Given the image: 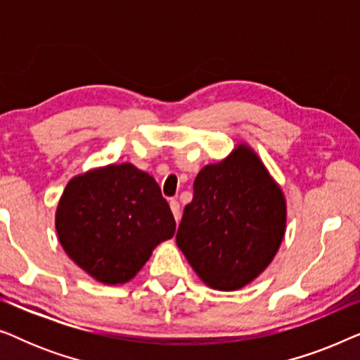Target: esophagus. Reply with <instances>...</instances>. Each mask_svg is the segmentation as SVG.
<instances>
[{
    "label": "esophagus",
    "instance_id": "obj_1",
    "mask_svg": "<svg viewBox=\"0 0 360 360\" xmlns=\"http://www.w3.org/2000/svg\"><path fill=\"white\" fill-rule=\"evenodd\" d=\"M170 210H172V213H174V216H175V221L176 223H179L180 221V203L176 200H170Z\"/></svg>",
    "mask_w": 360,
    "mask_h": 360
}]
</instances>
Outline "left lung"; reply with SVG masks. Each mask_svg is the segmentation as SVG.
<instances>
[{"label": "left lung", "instance_id": "left-lung-1", "mask_svg": "<svg viewBox=\"0 0 360 360\" xmlns=\"http://www.w3.org/2000/svg\"><path fill=\"white\" fill-rule=\"evenodd\" d=\"M287 205L257 154L245 144L196 175L176 245L214 290L243 288L267 269L282 244Z\"/></svg>", "mask_w": 360, "mask_h": 360}]
</instances>
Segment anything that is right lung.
<instances>
[{"instance_id":"right-lung-1","label":"right lung","mask_w":360,"mask_h":360,"mask_svg":"<svg viewBox=\"0 0 360 360\" xmlns=\"http://www.w3.org/2000/svg\"><path fill=\"white\" fill-rule=\"evenodd\" d=\"M63 250L98 282L126 283L152 249L175 233V219L149 174L132 164L108 165L68 181L57 206Z\"/></svg>"}]
</instances>
